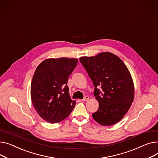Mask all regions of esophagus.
Masks as SVG:
<instances>
[{
	"label": "esophagus",
	"instance_id": "esophagus-1",
	"mask_svg": "<svg viewBox=\"0 0 158 158\" xmlns=\"http://www.w3.org/2000/svg\"><path fill=\"white\" fill-rule=\"evenodd\" d=\"M89 96H85V98H83L81 99V101H87V100H89Z\"/></svg>",
	"mask_w": 158,
	"mask_h": 158
}]
</instances>
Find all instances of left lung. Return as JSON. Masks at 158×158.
Wrapping results in <instances>:
<instances>
[{
  "label": "left lung",
  "instance_id": "left-lung-1",
  "mask_svg": "<svg viewBox=\"0 0 158 158\" xmlns=\"http://www.w3.org/2000/svg\"><path fill=\"white\" fill-rule=\"evenodd\" d=\"M80 61L93 82L94 95L99 102V108L92 117L103 126L118 123L130 108L134 98L133 80L125 64L110 52L82 57Z\"/></svg>",
  "mask_w": 158,
  "mask_h": 158
}]
</instances>
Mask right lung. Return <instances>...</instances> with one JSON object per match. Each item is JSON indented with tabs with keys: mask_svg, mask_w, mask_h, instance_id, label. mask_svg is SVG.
Instances as JSON below:
<instances>
[{
	"mask_svg": "<svg viewBox=\"0 0 158 158\" xmlns=\"http://www.w3.org/2000/svg\"><path fill=\"white\" fill-rule=\"evenodd\" d=\"M77 63V59H49L35 69L31 82V99L40 116L46 121L59 123L75 107L76 102L70 98L67 83Z\"/></svg>",
	"mask_w": 158,
	"mask_h": 158,
	"instance_id": "1",
	"label": "right lung"
}]
</instances>
